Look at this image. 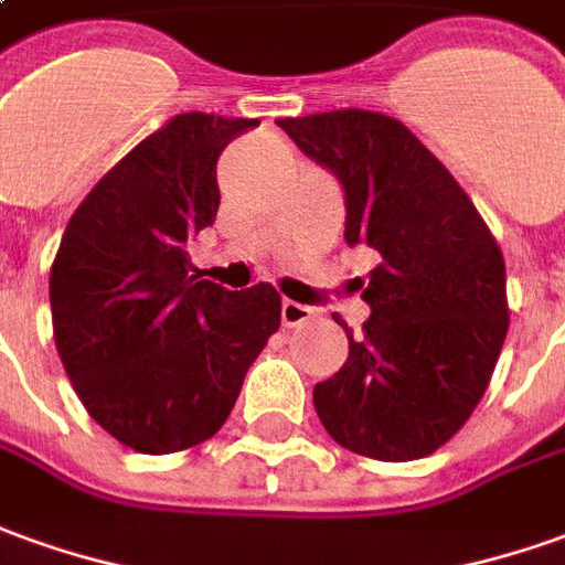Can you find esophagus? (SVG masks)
<instances>
[{
  "label": "esophagus",
  "mask_w": 565,
  "mask_h": 565,
  "mask_svg": "<svg viewBox=\"0 0 565 565\" xmlns=\"http://www.w3.org/2000/svg\"><path fill=\"white\" fill-rule=\"evenodd\" d=\"M317 310L310 305H298V301H282V326H301V322L313 320Z\"/></svg>",
  "instance_id": "esophagus-1"
}]
</instances>
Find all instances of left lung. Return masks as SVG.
<instances>
[{
    "mask_svg": "<svg viewBox=\"0 0 565 565\" xmlns=\"http://www.w3.org/2000/svg\"><path fill=\"white\" fill-rule=\"evenodd\" d=\"M344 190V239L379 252L363 338L313 387L344 449L412 461L452 439L483 399L508 334L504 258L446 166L403 122L369 110L279 119Z\"/></svg>",
    "mask_w": 565,
    "mask_h": 565,
    "instance_id": "1",
    "label": "left lung"
}]
</instances>
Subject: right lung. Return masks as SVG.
<instances>
[{
	"mask_svg": "<svg viewBox=\"0 0 565 565\" xmlns=\"http://www.w3.org/2000/svg\"><path fill=\"white\" fill-rule=\"evenodd\" d=\"M258 119L181 113L119 159L70 217L52 264L54 344L82 406L143 455L221 430L279 329L270 282L193 274L186 239L217 215V157Z\"/></svg>",
	"mask_w": 565,
	"mask_h": 565,
	"instance_id": "right-lung-1",
	"label": "right lung"
}]
</instances>
